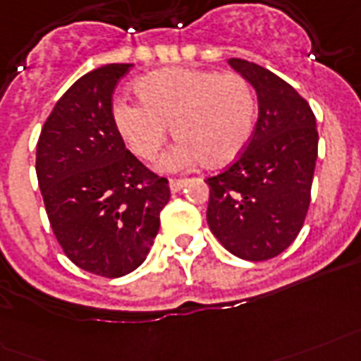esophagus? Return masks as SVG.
I'll use <instances>...</instances> for the list:
<instances>
[{"label":"esophagus","instance_id":"34e87169","mask_svg":"<svg viewBox=\"0 0 361 361\" xmlns=\"http://www.w3.org/2000/svg\"><path fill=\"white\" fill-rule=\"evenodd\" d=\"M183 186H184V178H171V180H169V188H171V192H178Z\"/></svg>","mask_w":361,"mask_h":361}]
</instances>
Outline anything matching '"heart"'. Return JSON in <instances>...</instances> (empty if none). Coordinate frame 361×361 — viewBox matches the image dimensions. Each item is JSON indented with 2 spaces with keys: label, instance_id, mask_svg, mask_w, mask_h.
Instances as JSON below:
<instances>
[{
  "label": "heart",
  "instance_id": "obj_1",
  "mask_svg": "<svg viewBox=\"0 0 361 361\" xmlns=\"http://www.w3.org/2000/svg\"><path fill=\"white\" fill-rule=\"evenodd\" d=\"M141 103L118 99L113 116L135 156L154 158L171 126L177 142L160 160L166 171L200 164L222 167L241 154L252 135L256 99L245 77L195 67H167L135 82Z\"/></svg>",
  "mask_w": 361,
  "mask_h": 361
}]
</instances>
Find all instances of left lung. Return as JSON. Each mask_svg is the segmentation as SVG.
Segmentation results:
<instances>
[{"instance_id":"left-lung-1","label":"left lung","mask_w":361,"mask_h":361,"mask_svg":"<svg viewBox=\"0 0 361 361\" xmlns=\"http://www.w3.org/2000/svg\"><path fill=\"white\" fill-rule=\"evenodd\" d=\"M258 96V122L237 161L209 177L207 224L226 250L248 262L284 252L305 222L318 156L309 103L269 69L228 60Z\"/></svg>"}]
</instances>
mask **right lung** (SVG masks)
Listing matches in <instances>:
<instances>
[{"label": "right lung", "instance_id": "1", "mask_svg": "<svg viewBox=\"0 0 361 361\" xmlns=\"http://www.w3.org/2000/svg\"><path fill=\"white\" fill-rule=\"evenodd\" d=\"M131 63L80 77L37 141L39 188L50 228L77 267L118 279L145 262L169 201V183L145 167L114 124L113 94Z\"/></svg>", "mask_w": 361, "mask_h": 361}]
</instances>
